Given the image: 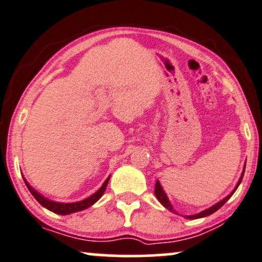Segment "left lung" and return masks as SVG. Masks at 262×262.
Returning a JSON list of instances; mask_svg holds the SVG:
<instances>
[{
	"instance_id": "obj_1",
	"label": "left lung",
	"mask_w": 262,
	"mask_h": 262,
	"mask_svg": "<svg viewBox=\"0 0 262 262\" xmlns=\"http://www.w3.org/2000/svg\"><path fill=\"white\" fill-rule=\"evenodd\" d=\"M245 170H246V165L243 166V171H242V175H241L239 180H238V182H237V184H236V187L233 188V190L231 191V193H230V194L228 195V196H225L224 199H223V200H221V201H219V202H217V204H214L213 206H211L210 208H206V210H204V211H202V212H200V213H198V214H193V215H184V218H187V219H199V218H204V217H207V215H210V214H212V213H214L215 211H218L219 208H221V207L223 206V205H224L225 202L228 201L229 199L232 196V194L235 193L237 188H238L239 183L242 182L243 175H245ZM155 194H156L157 199H158L159 202H160V204L163 205L164 207L167 208V210H169V211H171V212H173V213H176V214H177V212H176L175 210H173V207H172L171 202L169 201V198H167L166 193H165V191H164L163 187L160 186V182H159L158 180H157V182H156V187H155Z\"/></svg>"
}]
</instances>
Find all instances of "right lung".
Returning a JSON list of instances; mask_svg holds the SVG:
<instances>
[{"mask_svg": "<svg viewBox=\"0 0 262 262\" xmlns=\"http://www.w3.org/2000/svg\"><path fill=\"white\" fill-rule=\"evenodd\" d=\"M109 180H110V176L105 180V182L103 183V186L100 187L95 194L91 195V196L83 199V200H81V201L67 202V204H66V202L52 201V200H50V199L43 196V195H41L40 193H38V191L34 189L32 186H30V183L27 182V181L25 180V177H24V181H25L26 186H27V188H29V190L31 191V194L33 195L34 199L39 202L41 206L45 207L49 211L54 212V213H57L61 215H67L71 213H75V212H79V211H83V210H86V208L92 206L93 204H96V202L103 196L104 191H105V189H106L107 183H109Z\"/></svg>", "mask_w": 262, "mask_h": 262, "instance_id": "add662e5", "label": "right lung"}]
</instances>
